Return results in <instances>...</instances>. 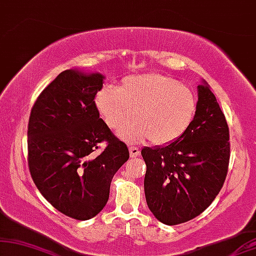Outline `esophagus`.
<instances>
[{
  "label": "esophagus",
  "instance_id": "obj_1",
  "mask_svg": "<svg viewBox=\"0 0 256 256\" xmlns=\"http://www.w3.org/2000/svg\"><path fill=\"white\" fill-rule=\"evenodd\" d=\"M128 151H130V156H131L132 158H136V157L139 156V150H138L137 148L131 146L130 148H128Z\"/></svg>",
  "mask_w": 256,
  "mask_h": 256
}]
</instances>
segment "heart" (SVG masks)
Returning a JSON list of instances; mask_svg holds the SVG:
<instances>
[{
	"label": "heart",
	"instance_id": "1",
	"mask_svg": "<svg viewBox=\"0 0 256 256\" xmlns=\"http://www.w3.org/2000/svg\"><path fill=\"white\" fill-rule=\"evenodd\" d=\"M96 108L108 128L122 131L128 143L150 140L156 145L176 142L192 124L197 110L194 92L184 84L160 73L136 74L122 80L117 88L105 87L96 99Z\"/></svg>",
	"mask_w": 256,
	"mask_h": 256
}]
</instances>
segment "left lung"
I'll use <instances>...</instances> for the list:
<instances>
[{"label":"left lung","mask_w":256,"mask_h":256,"mask_svg":"<svg viewBox=\"0 0 256 256\" xmlns=\"http://www.w3.org/2000/svg\"><path fill=\"white\" fill-rule=\"evenodd\" d=\"M192 124L166 146L143 148L145 198L158 221H190L212 204L227 176L230 145L226 117L206 80L197 86Z\"/></svg>","instance_id":"left-lung-1"}]
</instances>
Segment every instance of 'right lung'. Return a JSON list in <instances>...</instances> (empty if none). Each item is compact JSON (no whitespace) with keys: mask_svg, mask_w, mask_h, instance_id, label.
Segmentation results:
<instances>
[{"mask_svg":"<svg viewBox=\"0 0 256 256\" xmlns=\"http://www.w3.org/2000/svg\"><path fill=\"white\" fill-rule=\"evenodd\" d=\"M105 76L67 70L42 90L28 122V166L42 196L64 215L85 221L106 206L128 146L99 117L94 98ZM102 141L106 150L96 154Z\"/></svg>","mask_w":256,"mask_h":256,"instance_id":"obj_1","label":"right lung"}]
</instances>
